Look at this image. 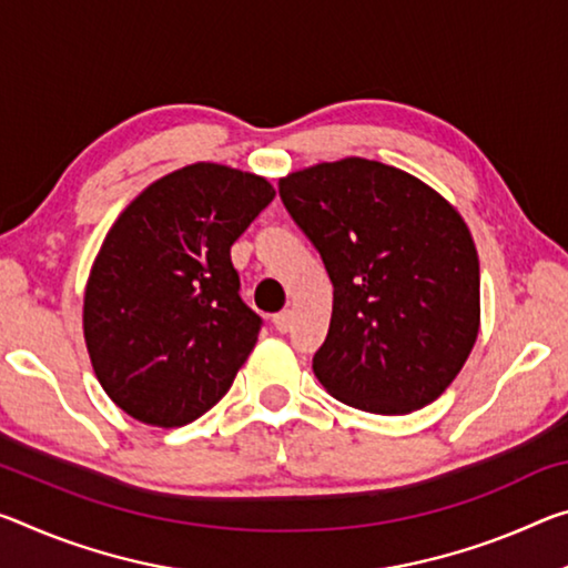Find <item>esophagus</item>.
<instances>
[{
    "mask_svg": "<svg viewBox=\"0 0 568 568\" xmlns=\"http://www.w3.org/2000/svg\"><path fill=\"white\" fill-rule=\"evenodd\" d=\"M273 326H275V331L287 333V331H291V326H293V313H291V311L275 313V316H273Z\"/></svg>",
    "mask_w": 568,
    "mask_h": 568,
    "instance_id": "esophagus-1",
    "label": "esophagus"
}]
</instances>
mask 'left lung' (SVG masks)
Wrapping results in <instances>:
<instances>
[{
  "mask_svg": "<svg viewBox=\"0 0 568 568\" xmlns=\"http://www.w3.org/2000/svg\"><path fill=\"white\" fill-rule=\"evenodd\" d=\"M277 189L333 283L318 382L372 414L435 402L480 326L478 252L455 206L407 171L358 156L295 171Z\"/></svg>",
  "mask_w": 568,
  "mask_h": 568,
  "instance_id": "left-lung-1",
  "label": "left lung"
}]
</instances>
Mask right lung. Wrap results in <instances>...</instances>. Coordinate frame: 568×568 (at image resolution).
Returning <instances> with one entry per match:
<instances>
[{"mask_svg": "<svg viewBox=\"0 0 568 568\" xmlns=\"http://www.w3.org/2000/svg\"><path fill=\"white\" fill-rule=\"evenodd\" d=\"M273 196L267 179L202 161L143 189L105 235L85 285V346L133 419L182 427L230 392L263 328L230 247Z\"/></svg>", "mask_w": 568, "mask_h": 568, "instance_id": "right-lung-1", "label": "right lung"}]
</instances>
